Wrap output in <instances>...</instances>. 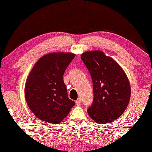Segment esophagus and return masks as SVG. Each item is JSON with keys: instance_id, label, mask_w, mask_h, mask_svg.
<instances>
[{"instance_id": "obj_1", "label": "esophagus", "mask_w": 152, "mask_h": 152, "mask_svg": "<svg viewBox=\"0 0 152 152\" xmlns=\"http://www.w3.org/2000/svg\"><path fill=\"white\" fill-rule=\"evenodd\" d=\"M81 102H82V100H81V99H80V98H78V99L76 100V105H77V106H80V103H81Z\"/></svg>"}]
</instances>
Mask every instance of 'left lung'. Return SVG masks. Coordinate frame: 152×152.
<instances>
[{
  "instance_id": "1",
  "label": "left lung",
  "mask_w": 152,
  "mask_h": 152,
  "mask_svg": "<svg viewBox=\"0 0 152 152\" xmlns=\"http://www.w3.org/2000/svg\"><path fill=\"white\" fill-rule=\"evenodd\" d=\"M91 76L93 101L89 115L97 124L117 119L129 102L131 87L121 66L101 51H86L81 56Z\"/></svg>"
}]
</instances>
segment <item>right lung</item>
Wrapping results in <instances>:
<instances>
[{
    "label": "right lung",
    "instance_id": "1",
    "mask_svg": "<svg viewBox=\"0 0 152 152\" xmlns=\"http://www.w3.org/2000/svg\"><path fill=\"white\" fill-rule=\"evenodd\" d=\"M75 57L70 53L45 55L34 64L25 88V99L37 117L46 122L57 124L75 104L68 97L63 75Z\"/></svg>",
    "mask_w": 152,
    "mask_h": 152
}]
</instances>
